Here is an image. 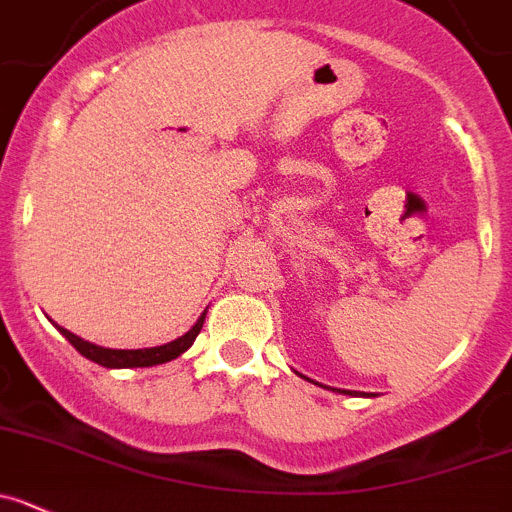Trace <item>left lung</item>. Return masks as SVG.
I'll use <instances>...</instances> for the list:
<instances>
[{
	"label": "left lung",
	"instance_id": "obj_1",
	"mask_svg": "<svg viewBox=\"0 0 512 512\" xmlns=\"http://www.w3.org/2000/svg\"><path fill=\"white\" fill-rule=\"evenodd\" d=\"M343 394H351V391H343Z\"/></svg>",
	"mask_w": 512,
	"mask_h": 512
}]
</instances>
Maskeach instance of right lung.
I'll return each mask as SVG.
<instances>
[{"label":"right lung","instance_id":"1","mask_svg":"<svg viewBox=\"0 0 512 512\" xmlns=\"http://www.w3.org/2000/svg\"><path fill=\"white\" fill-rule=\"evenodd\" d=\"M204 315H207V310H204V313L199 315V321L194 323L184 336L176 338V341L164 343V346H154V348H136V351H116V348L95 346V343L70 333L68 328L57 326V331H60L62 336L68 338V341L78 348L80 356L90 358V361H95L98 366H105V369H141V366L166 364V361H171V358L181 356V353L194 343V338L199 336V331H202Z\"/></svg>","mask_w":512,"mask_h":512}]
</instances>
